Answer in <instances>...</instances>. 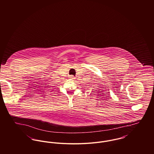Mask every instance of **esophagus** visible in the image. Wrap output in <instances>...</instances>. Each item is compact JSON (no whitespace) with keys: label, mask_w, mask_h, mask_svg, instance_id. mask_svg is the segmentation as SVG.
<instances>
[{"label":"esophagus","mask_w":154,"mask_h":154,"mask_svg":"<svg viewBox=\"0 0 154 154\" xmlns=\"http://www.w3.org/2000/svg\"><path fill=\"white\" fill-rule=\"evenodd\" d=\"M70 79H72V80H74V79H75V77H74V76H73V75H72V76L70 77Z\"/></svg>","instance_id":"1"}]
</instances>
